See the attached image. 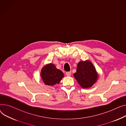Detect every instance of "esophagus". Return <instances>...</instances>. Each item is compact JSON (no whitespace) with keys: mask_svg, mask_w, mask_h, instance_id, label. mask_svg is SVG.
Returning a JSON list of instances; mask_svg holds the SVG:
<instances>
[{"mask_svg":"<svg viewBox=\"0 0 126 126\" xmlns=\"http://www.w3.org/2000/svg\"><path fill=\"white\" fill-rule=\"evenodd\" d=\"M65 74L67 76H70L71 75V72L69 71V72H66L65 73Z\"/></svg>","mask_w":126,"mask_h":126,"instance_id":"esophagus-1","label":"esophagus"}]
</instances>
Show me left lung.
Instances as JSON below:
<instances>
[{
    "instance_id": "obj_1",
    "label": "left lung",
    "mask_w": 126,
    "mask_h": 126,
    "mask_svg": "<svg viewBox=\"0 0 126 126\" xmlns=\"http://www.w3.org/2000/svg\"><path fill=\"white\" fill-rule=\"evenodd\" d=\"M74 76L81 87L86 88L92 87L95 83L98 74L92 63L87 60L78 63Z\"/></svg>"
}]
</instances>
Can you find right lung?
I'll list each match as a JSON object with an SVG mask.
<instances>
[{"instance_id":"1","label":"right lung","mask_w":126,"mask_h":126,"mask_svg":"<svg viewBox=\"0 0 126 126\" xmlns=\"http://www.w3.org/2000/svg\"><path fill=\"white\" fill-rule=\"evenodd\" d=\"M41 76L45 84L53 86L58 84L64 77L63 73L52 63L45 65L41 70Z\"/></svg>"}]
</instances>
